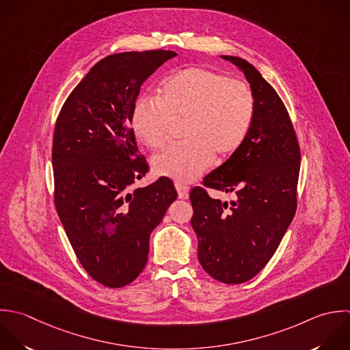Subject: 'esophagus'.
Returning a JSON list of instances; mask_svg holds the SVG:
<instances>
[{
    "label": "esophagus",
    "mask_w": 350,
    "mask_h": 350,
    "mask_svg": "<svg viewBox=\"0 0 350 350\" xmlns=\"http://www.w3.org/2000/svg\"><path fill=\"white\" fill-rule=\"evenodd\" d=\"M176 189L178 192V198L180 199H187L188 198V192H189V188L183 185V184H176Z\"/></svg>",
    "instance_id": "obj_1"
}]
</instances>
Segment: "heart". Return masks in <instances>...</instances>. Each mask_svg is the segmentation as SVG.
Segmentation results:
<instances>
[{
  "mask_svg": "<svg viewBox=\"0 0 350 350\" xmlns=\"http://www.w3.org/2000/svg\"><path fill=\"white\" fill-rule=\"evenodd\" d=\"M255 118L251 87L204 68H187L169 76L159 98L140 96L131 122L137 139L152 150L162 148L174 128L183 124L187 142L152 159L158 176L192 183L213 163L226 159L245 143Z\"/></svg>",
  "mask_w": 350,
  "mask_h": 350,
  "instance_id": "1",
  "label": "heart"
}]
</instances>
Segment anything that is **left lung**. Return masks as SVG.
I'll return each mask as SVG.
<instances>
[{"mask_svg":"<svg viewBox=\"0 0 350 350\" xmlns=\"http://www.w3.org/2000/svg\"><path fill=\"white\" fill-rule=\"evenodd\" d=\"M221 57L244 72L255 95V118L241 148L203 180L207 188L233 192L236 200L221 202L195 187L191 225L202 267L224 284H243L269 263L295 217L301 155L275 90L248 61Z\"/></svg>","mask_w":350,"mask_h":350,"instance_id":"1","label":"left lung"}]
</instances>
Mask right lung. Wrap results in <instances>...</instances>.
I'll return each instance as SVG.
<instances>
[{
  "mask_svg": "<svg viewBox=\"0 0 350 350\" xmlns=\"http://www.w3.org/2000/svg\"><path fill=\"white\" fill-rule=\"evenodd\" d=\"M176 55L148 50L102 58L69 94L55 122V210L80 265L107 288L139 277L150 234L177 199L167 177L132 189L148 165L131 126L142 84Z\"/></svg>",
  "mask_w": 350,
  "mask_h": 350,
  "instance_id": "right-lung-1",
  "label": "right lung"
}]
</instances>
